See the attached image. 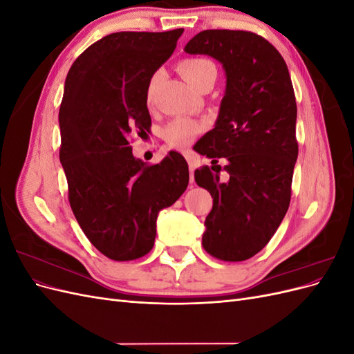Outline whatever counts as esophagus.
Returning <instances> with one entry per match:
<instances>
[{"label": "esophagus", "instance_id": "obj_1", "mask_svg": "<svg viewBox=\"0 0 354 354\" xmlns=\"http://www.w3.org/2000/svg\"><path fill=\"white\" fill-rule=\"evenodd\" d=\"M186 159H187L189 168H190V181H192V183H194V180H195L194 171H195V168H196V158H195V155L192 153V152H187V153H186Z\"/></svg>", "mask_w": 354, "mask_h": 354}]
</instances>
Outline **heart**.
Segmentation results:
<instances>
[{"mask_svg":"<svg viewBox=\"0 0 354 354\" xmlns=\"http://www.w3.org/2000/svg\"><path fill=\"white\" fill-rule=\"evenodd\" d=\"M178 72L183 77L192 87L205 77V75L216 72V66L207 59H185L178 63ZM155 81H156V75L149 82L147 87V99L151 100L152 97V91L155 87ZM202 131V124L192 120V118L186 116H180L176 118V120L171 121L162 131L164 140L167 142L168 146L174 147V149H183L189 146L192 142L195 140L196 136Z\"/></svg>","mask_w":354,"mask_h":354,"instance_id":"1","label":"heart"}]
</instances>
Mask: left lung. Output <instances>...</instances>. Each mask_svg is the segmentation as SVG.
Returning <instances> with one entry per match:
<instances>
[{
    "label": "left lung",
    "instance_id": "8db88e82",
    "mask_svg": "<svg viewBox=\"0 0 354 354\" xmlns=\"http://www.w3.org/2000/svg\"><path fill=\"white\" fill-rule=\"evenodd\" d=\"M185 51L211 56L226 72L216 125L194 147L212 164L195 171L212 196L202 245L223 261L248 260L272 239L291 201L298 156L291 77L281 53L254 32L202 30ZM220 158L227 182L219 180Z\"/></svg>",
    "mask_w": 354,
    "mask_h": 354
}]
</instances>
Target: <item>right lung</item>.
I'll list each match as a JSON object with an SVG mask.
<instances>
[{"label":"right lung","instance_id":"right-lung-1","mask_svg":"<svg viewBox=\"0 0 354 354\" xmlns=\"http://www.w3.org/2000/svg\"><path fill=\"white\" fill-rule=\"evenodd\" d=\"M183 30L106 35L73 62L65 81L59 155L69 203L85 236L115 261L140 259L153 248L159 211L189 185L178 152L146 165L130 146L134 134L151 133L149 82Z\"/></svg>","mask_w":354,"mask_h":354}]
</instances>
